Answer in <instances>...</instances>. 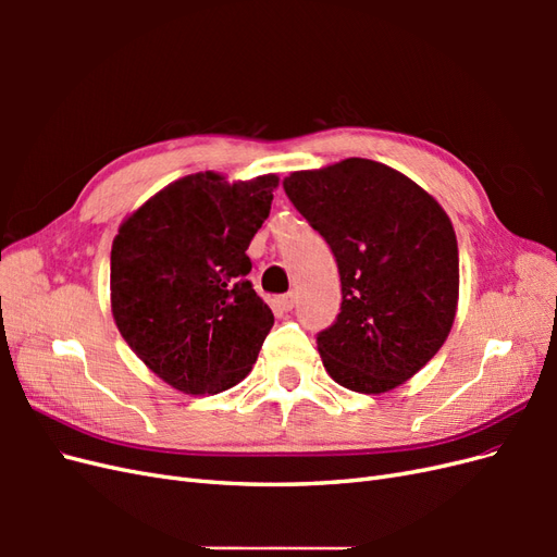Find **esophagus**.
Masks as SVG:
<instances>
[{
  "label": "esophagus",
  "mask_w": 557,
  "mask_h": 557,
  "mask_svg": "<svg viewBox=\"0 0 557 557\" xmlns=\"http://www.w3.org/2000/svg\"><path fill=\"white\" fill-rule=\"evenodd\" d=\"M295 301H297V295L290 290V293H285V295L278 297V307L285 309V311H290L295 307Z\"/></svg>",
  "instance_id": "esophagus-1"
}]
</instances>
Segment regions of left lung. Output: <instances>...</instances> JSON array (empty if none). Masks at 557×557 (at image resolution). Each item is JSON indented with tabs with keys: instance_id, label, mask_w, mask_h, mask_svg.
Instances as JSON below:
<instances>
[{
	"instance_id": "left-lung-1",
	"label": "left lung",
	"mask_w": 557,
	"mask_h": 557,
	"mask_svg": "<svg viewBox=\"0 0 557 557\" xmlns=\"http://www.w3.org/2000/svg\"><path fill=\"white\" fill-rule=\"evenodd\" d=\"M283 190L339 267L342 311L315 336L327 374L364 395L409 381L444 346L458 309V239L446 211L364 158L295 172Z\"/></svg>"
}]
</instances>
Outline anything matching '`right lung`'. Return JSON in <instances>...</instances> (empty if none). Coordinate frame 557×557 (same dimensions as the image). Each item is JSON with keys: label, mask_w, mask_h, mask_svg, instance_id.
Here are the masks:
<instances>
[{"label": "right lung", "mask_w": 557, "mask_h": 557, "mask_svg": "<svg viewBox=\"0 0 557 557\" xmlns=\"http://www.w3.org/2000/svg\"><path fill=\"white\" fill-rule=\"evenodd\" d=\"M276 185L274 174L237 183L213 172L185 176L115 234V325L150 372L185 395H215L246 379L274 325L246 278V250Z\"/></svg>", "instance_id": "add662e5"}]
</instances>
